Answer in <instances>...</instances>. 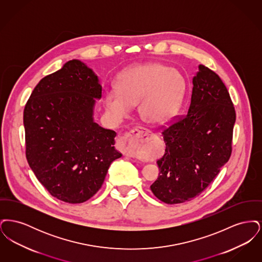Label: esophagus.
<instances>
[{"label": "esophagus", "instance_id": "1", "mask_svg": "<svg viewBox=\"0 0 262 262\" xmlns=\"http://www.w3.org/2000/svg\"><path fill=\"white\" fill-rule=\"evenodd\" d=\"M154 135L146 128L137 127L125 136L120 137L117 142V148L125 156H136V147L144 142H148Z\"/></svg>", "mask_w": 262, "mask_h": 262}]
</instances>
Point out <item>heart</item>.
<instances>
[{"instance_id": "b5f03b06", "label": "heart", "mask_w": 262, "mask_h": 262, "mask_svg": "<svg viewBox=\"0 0 262 262\" xmlns=\"http://www.w3.org/2000/svg\"><path fill=\"white\" fill-rule=\"evenodd\" d=\"M186 91L183 75L157 62L137 66L119 77L116 90L104 93V103L113 118L122 120L138 104V112L149 124H162L178 111Z\"/></svg>"}]
</instances>
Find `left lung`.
<instances>
[{"instance_id": "left-lung-1", "label": "left lung", "mask_w": 262, "mask_h": 262, "mask_svg": "<svg viewBox=\"0 0 262 262\" xmlns=\"http://www.w3.org/2000/svg\"><path fill=\"white\" fill-rule=\"evenodd\" d=\"M199 69L187 114L162 130L166 148L157 160L159 176L150 188L167 204L199 196L232 153L233 102L219 75L203 64Z\"/></svg>"}]
</instances>
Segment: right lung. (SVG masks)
I'll return each mask as SVG.
<instances>
[{"instance_id":"right-lung-1","label":"right lung","mask_w":262,"mask_h":262,"mask_svg":"<svg viewBox=\"0 0 262 262\" xmlns=\"http://www.w3.org/2000/svg\"><path fill=\"white\" fill-rule=\"evenodd\" d=\"M102 96L97 75L78 60L43 77L24 111L25 155L38 181L52 196L82 203L102 187L115 149L116 133L93 120Z\"/></svg>"}]
</instances>
